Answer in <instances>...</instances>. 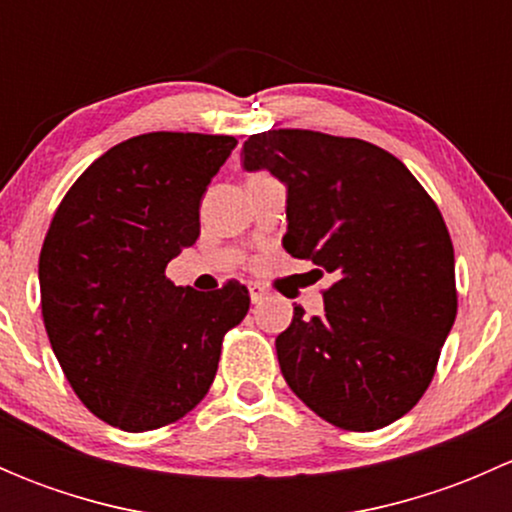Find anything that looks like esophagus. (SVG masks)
<instances>
[{
    "label": "esophagus",
    "mask_w": 512,
    "mask_h": 512,
    "mask_svg": "<svg viewBox=\"0 0 512 512\" xmlns=\"http://www.w3.org/2000/svg\"><path fill=\"white\" fill-rule=\"evenodd\" d=\"M247 289H250V299H252V304H260L262 299L267 297V289L262 287V285H250Z\"/></svg>",
    "instance_id": "34e87169"
}]
</instances>
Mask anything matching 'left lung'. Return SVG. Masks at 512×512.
Listing matches in <instances>:
<instances>
[{
    "mask_svg": "<svg viewBox=\"0 0 512 512\" xmlns=\"http://www.w3.org/2000/svg\"><path fill=\"white\" fill-rule=\"evenodd\" d=\"M242 156L287 185L282 247L334 275L322 317L294 307L275 342L289 389L344 431L389 426L426 394L456 322L441 210L399 158L359 138L272 128Z\"/></svg>",
    "mask_w": 512,
    "mask_h": 512,
    "instance_id": "1",
    "label": "left lung"
}]
</instances>
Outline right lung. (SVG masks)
I'll list each match as a JSON object with an SVG mask.
<instances>
[{
  "instance_id": "1",
  "label": "right lung",
  "mask_w": 512,
  "mask_h": 512,
  "mask_svg": "<svg viewBox=\"0 0 512 512\" xmlns=\"http://www.w3.org/2000/svg\"><path fill=\"white\" fill-rule=\"evenodd\" d=\"M237 141L133 136L96 158L56 208L39 255L41 317L81 404L128 433L203 401L225 334L245 319L237 280L175 287L165 267L200 235V198Z\"/></svg>"
}]
</instances>
